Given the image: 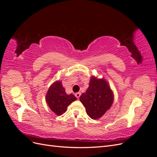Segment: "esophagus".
<instances>
[{
  "label": "esophagus",
  "instance_id": "esophagus-1",
  "mask_svg": "<svg viewBox=\"0 0 157 157\" xmlns=\"http://www.w3.org/2000/svg\"><path fill=\"white\" fill-rule=\"evenodd\" d=\"M80 95H81V93H80V92H77V93L75 94V96L78 99L80 98Z\"/></svg>",
  "mask_w": 157,
  "mask_h": 157
}]
</instances>
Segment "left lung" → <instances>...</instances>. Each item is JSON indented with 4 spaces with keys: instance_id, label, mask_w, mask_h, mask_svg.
I'll return each instance as SVG.
<instances>
[{
    "instance_id": "obj_1",
    "label": "left lung",
    "mask_w": 157,
    "mask_h": 157,
    "mask_svg": "<svg viewBox=\"0 0 157 157\" xmlns=\"http://www.w3.org/2000/svg\"><path fill=\"white\" fill-rule=\"evenodd\" d=\"M80 101L92 119H98L105 114L114 101V94L105 78L93 76L90 80L86 92L80 96Z\"/></svg>"
}]
</instances>
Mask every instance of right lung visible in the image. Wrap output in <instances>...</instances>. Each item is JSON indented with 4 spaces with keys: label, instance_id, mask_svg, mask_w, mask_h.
Here are the masks:
<instances>
[{
    "label": "right lung",
    "instance_id": "1",
    "mask_svg": "<svg viewBox=\"0 0 157 157\" xmlns=\"http://www.w3.org/2000/svg\"><path fill=\"white\" fill-rule=\"evenodd\" d=\"M77 98L73 94H67L59 80L54 82L50 86L46 95V101L51 110L56 115H61L67 111V107Z\"/></svg>",
    "mask_w": 157,
    "mask_h": 157
}]
</instances>
